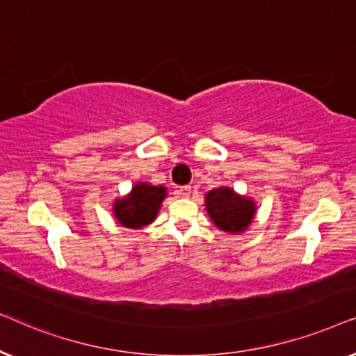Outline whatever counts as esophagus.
Returning a JSON list of instances; mask_svg holds the SVG:
<instances>
[{"label": "esophagus", "instance_id": "obj_1", "mask_svg": "<svg viewBox=\"0 0 356 356\" xmlns=\"http://www.w3.org/2000/svg\"><path fill=\"white\" fill-rule=\"evenodd\" d=\"M191 191H193V189H191V186H189V184H186V186H179L177 189V193L181 197H189V196H191Z\"/></svg>", "mask_w": 356, "mask_h": 356}]
</instances>
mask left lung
<instances>
[{
	"instance_id": "8db88e82",
	"label": "left lung",
	"mask_w": 356,
	"mask_h": 356,
	"mask_svg": "<svg viewBox=\"0 0 356 356\" xmlns=\"http://www.w3.org/2000/svg\"><path fill=\"white\" fill-rule=\"evenodd\" d=\"M206 207L212 222L228 233L246 230L256 212L254 202L238 196L232 188H218L207 193Z\"/></svg>"
}]
</instances>
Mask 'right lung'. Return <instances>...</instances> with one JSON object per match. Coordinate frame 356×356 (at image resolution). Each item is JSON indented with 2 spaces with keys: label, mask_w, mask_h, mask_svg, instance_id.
I'll list each match as a JSON object with an SVG mask.
<instances>
[{
  "label": "right lung",
  "mask_w": 356,
  "mask_h": 356,
  "mask_svg": "<svg viewBox=\"0 0 356 356\" xmlns=\"http://www.w3.org/2000/svg\"><path fill=\"white\" fill-rule=\"evenodd\" d=\"M163 186H150L147 183H139L126 199L115 202V217L123 227L140 228L149 225L157 217V212L163 197L167 196Z\"/></svg>",
  "instance_id": "add662e5"
}]
</instances>
